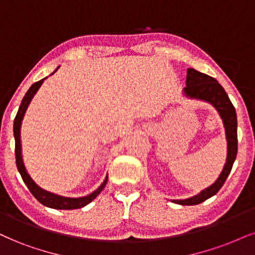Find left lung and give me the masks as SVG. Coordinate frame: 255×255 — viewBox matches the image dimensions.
Instances as JSON below:
<instances>
[{
	"label": "left lung",
	"mask_w": 255,
	"mask_h": 255,
	"mask_svg": "<svg viewBox=\"0 0 255 255\" xmlns=\"http://www.w3.org/2000/svg\"><path fill=\"white\" fill-rule=\"evenodd\" d=\"M185 85L187 86L182 90V93L185 98L208 103L218 111L222 124H224L226 140H227L226 163L214 183L206 189L201 190L197 195L188 197V199L171 200V202L181 204V206H195V204H199L214 196L221 189L228 175L231 174L232 166L237 158L238 152V121L233 104L229 100L224 87L214 78L201 73L194 68H188Z\"/></svg>",
	"instance_id": "1"
}]
</instances>
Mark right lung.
<instances>
[{
    "instance_id": "1",
    "label": "right lung",
    "mask_w": 255,
    "mask_h": 255,
    "mask_svg": "<svg viewBox=\"0 0 255 255\" xmlns=\"http://www.w3.org/2000/svg\"><path fill=\"white\" fill-rule=\"evenodd\" d=\"M58 68H56V70L53 72L52 74H54L55 72L58 71ZM45 79H47V77L43 78V79L39 80L37 83L33 84L29 87V90L27 91V93L24 94L23 99H22L20 108H18L17 115H16V117H15L14 138H15V156H16V165H17L18 172L21 174L22 180H23L24 183H26L28 189L30 190V193L34 195V197H35V199L39 201L41 204H43V206L48 207V208H53V209H65V210L79 209V208H83V207L87 206V204L92 202V201L96 199V197L98 196L100 193H102V190L105 188L106 183H108V180H109L108 175H106L105 180L103 181V183L100 184L96 190L92 191V193L86 195V196L66 197V196H62V195L51 193V191L45 190L43 188H41L40 185L30 177L29 172L27 171L26 165H24V163H23V157H22V144H21L22 121H23V117H24V115H26V111H27L28 106H29L31 99L34 98V96H35V93L39 91L41 85H42L43 80Z\"/></svg>"
}]
</instances>
